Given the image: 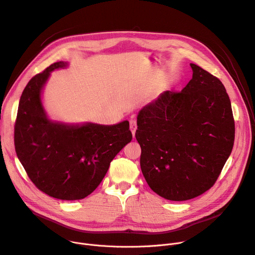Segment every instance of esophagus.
<instances>
[{
	"label": "esophagus",
	"instance_id": "1",
	"mask_svg": "<svg viewBox=\"0 0 255 255\" xmlns=\"http://www.w3.org/2000/svg\"><path fill=\"white\" fill-rule=\"evenodd\" d=\"M130 130H131V133H132V136L134 137L135 136V131H136V128H137V125H136V121L135 120H130Z\"/></svg>",
	"mask_w": 255,
	"mask_h": 255
}]
</instances>
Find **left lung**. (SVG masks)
I'll use <instances>...</instances> for the list:
<instances>
[{"label": "left lung", "instance_id": "8db88e82", "mask_svg": "<svg viewBox=\"0 0 255 255\" xmlns=\"http://www.w3.org/2000/svg\"><path fill=\"white\" fill-rule=\"evenodd\" d=\"M193 78L181 92L165 91L143 107L135 133L149 188L170 201L208 191L235 140L231 100L223 83L191 63Z\"/></svg>", "mask_w": 255, "mask_h": 255}]
</instances>
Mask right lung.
Returning <instances> with one entry per match:
<instances>
[{
  "label": "right lung",
  "instance_id": "right-lung-1",
  "mask_svg": "<svg viewBox=\"0 0 255 255\" xmlns=\"http://www.w3.org/2000/svg\"><path fill=\"white\" fill-rule=\"evenodd\" d=\"M67 62L48 66L27 83L14 127L17 157L29 179L50 197L81 200L107 174L113 159L132 139L129 122L115 125L66 124L48 118L42 91L51 72Z\"/></svg>",
  "mask_w": 255,
  "mask_h": 255
}]
</instances>
